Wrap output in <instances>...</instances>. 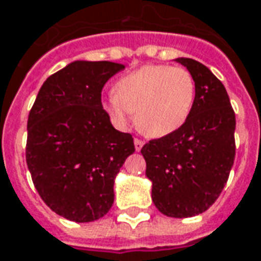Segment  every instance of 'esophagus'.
<instances>
[{"label": "esophagus", "mask_w": 261, "mask_h": 261, "mask_svg": "<svg viewBox=\"0 0 261 261\" xmlns=\"http://www.w3.org/2000/svg\"><path fill=\"white\" fill-rule=\"evenodd\" d=\"M134 143H135V149H136V151L139 152V151H141V149H142L143 141H141V139H135Z\"/></svg>", "instance_id": "1"}]
</instances>
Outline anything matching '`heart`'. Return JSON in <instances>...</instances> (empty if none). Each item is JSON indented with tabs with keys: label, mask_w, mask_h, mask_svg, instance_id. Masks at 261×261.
<instances>
[{
	"label": "heart",
	"mask_w": 261,
	"mask_h": 261,
	"mask_svg": "<svg viewBox=\"0 0 261 261\" xmlns=\"http://www.w3.org/2000/svg\"><path fill=\"white\" fill-rule=\"evenodd\" d=\"M195 96V80L188 70L148 64L119 79L103 109L119 127H126L136 113V126L143 135L164 138L188 120Z\"/></svg>",
	"instance_id": "1"
}]
</instances>
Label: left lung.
Segmentation results:
<instances>
[{"mask_svg": "<svg viewBox=\"0 0 261 261\" xmlns=\"http://www.w3.org/2000/svg\"><path fill=\"white\" fill-rule=\"evenodd\" d=\"M175 61L195 80L191 115L176 132L145 143L141 153L155 207L164 216L188 218L207 211L227 184L236 156V115L211 70L187 57Z\"/></svg>", "mask_w": 261, "mask_h": 261, "instance_id": "obj_1", "label": "left lung"}]
</instances>
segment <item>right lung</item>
<instances>
[{"label": "right lung", "mask_w": 261, "mask_h": 261, "mask_svg": "<svg viewBox=\"0 0 261 261\" xmlns=\"http://www.w3.org/2000/svg\"><path fill=\"white\" fill-rule=\"evenodd\" d=\"M125 69L113 61L76 60L45 80L27 122V167L41 200L76 223L102 218L115 201V178L135 152L116 130L102 89Z\"/></svg>", "instance_id": "obj_1"}]
</instances>
